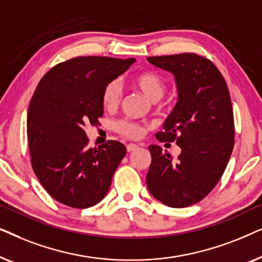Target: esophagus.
Listing matches in <instances>:
<instances>
[{
  "label": "esophagus",
  "mask_w": 262,
  "mask_h": 262,
  "mask_svg": "<svg viewBox=\"0 0 262 262\" xmlns=\"http://www.w3.org/2000/svg\"><path fill=\"white\" fill-rule=\"evenodd\" d=\"M137 148H138L137 144H127V145H126V150H127L128 152L134 151V150H136Z\"/></svg>",
  "instance_id": "obj_1"
}]
</instances>
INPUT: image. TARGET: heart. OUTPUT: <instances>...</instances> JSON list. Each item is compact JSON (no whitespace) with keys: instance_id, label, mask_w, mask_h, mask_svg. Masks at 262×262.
<instances>
[{"instance_id":"1","label":"heart","mask_w":262,"mask_h":262,"mask_svg":"<svg viewBox=\"0 0 262 262\" xmlns=\"http://www.w3.org/2000/svg\"><path fill=\"white\" fill-rule=\"evenodd\" d=\"M132 83L138 91H141L146 98L156 101L164 95L167 91V81L162 75L156 71L145 70L136 74L132 78ZM121 87L119 82L110 81L102 89L101 102L105 108L112 111L116 110L120 103ZM114 130L121 136L128 138H138L142 135V126L135 121L121 119L114 124Z\"/></svg>"}]
</instances>
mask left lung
Wrapping results in <instances>:
<instances>
[{"label":"left lung","instance_id":"obj_1","mask_svg":"<svg viewBox=\"0 0 262 262\" xmlns=\"http://www.w3.org/2000/svg\"><path fill=\"white\" fill-rule=\"evenodd\" d=\"M146 59L175 76L178 102L156 138L181 148L174 161L161 146H149L146 186L164 205L191 206L216 187L234 149V112L227 82L210 59L196 53Z\"/></svg>","mask_w":262,"mask_h":262}]
</instances>
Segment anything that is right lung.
Wrapping results in <instances>:
<instances>
[{"mask_svg": "<svg viewBox=\"0 0 262 262\" xmlns=\"http://www.w3.org/2000/svg\"><path fill=\"white\" fill-rule=\"evenodd\" d=\"M135 58L75 57L57 64L35 88L27 113V138L34 174L64 205L87 209L105 198L126 154L123 143L89 148L84 126L103 114L101 93Z\"/></svg>", "mask_w": 262, "mask_h": 262, "instance_id": "add662e5", "label": "right lung"}]
</instances>
